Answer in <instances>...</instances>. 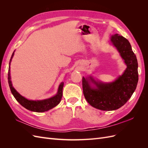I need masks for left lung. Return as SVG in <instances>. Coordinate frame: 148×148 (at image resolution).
Listing matches in <instances>:
<instances>
[{
    "instance_id": "obj_1",
    "label": "left lung",
    "mask_w": 148,
    "mask_h": 148,
    "mask_svg": "<svg viewBox=\"0 0 148 148\" xmlns=\"http://www.w3.org/2000/svg\"><path fill=\"white\" fill-rule=\"evenodd\" d=\"M110 40L127 65L123 75L109 84L96 82L91 77L89 80L82 79L85 99L91 106L102 110H114L123 106L132 97L138 82V62L129 41L118 34L113 35ZM90 81L97 88H92Z\"/></svg>"
}]
</instances>
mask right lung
Wrapping results in <instances>:
<instances>
[{
	"label": "right lung",
	"mask_w": 148,
	"mask_h": 148,
	"mask_svg": "<svg viewBox=\"0 0 148 148\" xmlns=\"http://www.w3.org/2000/svg\"><path fill=\"white\" fill-rule=\"evenodd\" d=\"M14 55V52H13L12 57L10 59H12V57ZM10 62L9 63V68H8V82L9 84L10 89L12 95L14 96L16 100L20 104L24 107L26 109L29 110L31 111L36 112H44L45 111H47L52 109L53 107H56L60 103L62 97V90H63L64 87V82H62L59 85V89L57 95L52 97L49 98V99L42 100V101H31L26 99L24 97L21 96L20 94L18 92L15 88L13 87L12 84L10 80Z\"/></svg>",
	"instance_id": "1"
}]
</instances>
